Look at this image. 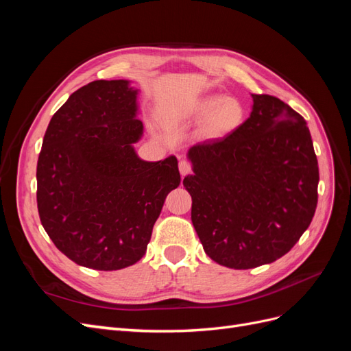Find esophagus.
Wrapping results in <instances>:
<instances>
[{
	"label": "esophagus",
	"mask_w": 351,
	"mask_h": 351,
	"mask_svg": "<svg viewBox=\"0 0 351 351\" xmlns=\"http://www.w3.org/2000/svg\"><path fill=\"white\" fill-rule=\"evenodd\" d=\"M178 169H180V174L184 177L190 171H192V164H190L189 161H186V159H182V161H180V164H178Z\"/></svg>",
	"instance_id": "34e87169"
}]
</instances>
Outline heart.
Here are the masks:
<instances>
[{
    "label": "heart",
    "mask_w": 351,
    "mask_h": 351,
    "mask_svg": "<svg viewBox=\"0 0 351 351\" xmlns=\"http://www.w3.org/2000/svg\"><path fill=\"white\" fill-rule=\"evenodd\" d=\"M190 112L197 117H204L208 113L205 127L209 133L214 134L234 129L243 117L241 105L236 99L222 97H209L202 99Z\"/></svg>",
    "instance_id": "obj_1"
}]
</instances>
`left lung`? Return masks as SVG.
<instances>
[{"instance_id":"left-lung-1","label":"left lung","mask_w":351,"mask_h":351,"mask_svg":"<svg viewBox=\"0 0 351 351\" xmlns=\"http://www.w3.org/2000/svg\"><path fill=\"white\" fill-rule=\"evenodd\" d=\"M252 98L236 130L190 147L193 174L183 180L205 253L234 269L290 252L317 204L319 168L304 119L271 95Z\"/></svg>"}]
</instances>
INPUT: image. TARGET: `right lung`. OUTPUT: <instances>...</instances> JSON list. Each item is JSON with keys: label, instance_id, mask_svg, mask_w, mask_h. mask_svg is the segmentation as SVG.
Listing matches in <instances>:
<instances>
[{"label": "right lung", "instance_id": "obj_1", "mask_svg": "<svg viewBox=\"0 0 351 351\" xmlns=\"http://www.w3.org/2000/svg\"><path fill=\"white\" fill-rule=\"evenodd\" d=\"M139 89L95 80L52 115L36 167L42 227L80 267L117 271L141 261L167 195L180 184L174 155L143 161L134 143Z\"/></svg>", "mask_w": 351, "mask_h": 351}]
</instances>
